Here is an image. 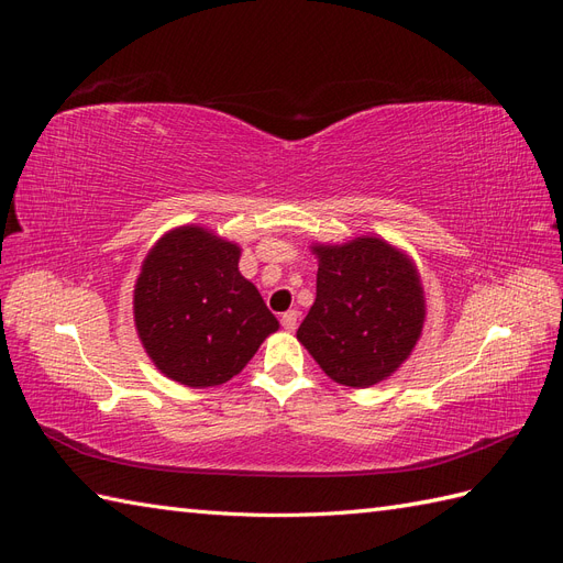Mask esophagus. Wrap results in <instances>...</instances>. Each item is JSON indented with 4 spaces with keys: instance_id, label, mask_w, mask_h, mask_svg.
Here are the masks:
<instances>
[{
    "instance_id": "1",
    "label": "esophagus",
    "mask_w": 563,
    "mask_h": 563,
    "mask_svg": "<svg viewBox=\"0 0 563 563\" xmlns=\"http://www.w3.org/2000/svg\"><path fill=\"white\" fill-rule=\"evenodd\" d=\"M282 323H284L286 331H294V329L298 327V312H296V310L284 312V314H282Z\"/></svg>"
}]
</instances>
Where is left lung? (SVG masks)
Listing matches in <instances>:
<instances>
[{"mask_svg":"<svg viewBox=\"0 0 563 563\" xmlns=\"http://www.w3.org/2000/svg\"><path fill=\"white\" fill-rule=\"evenodd\" d=\"M317 298L298 340L329 378L371 387L399 368L422 331L418 272L378 236L314 246Z\"/></svg>","mask_w":563,"mask_h":563,"instance_id":"left-lung-1","label":"left lung"}]
</instances>
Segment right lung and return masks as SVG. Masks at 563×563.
<instances>
[{"label":"right lung","instance_id":"right-lung-1","mask_svg":"<svg viewBox=\"0 0 563 563\" xmlns=\"http://www.w3.org/2000/svg\"><path fill=\"white\" fill-rule=\"evenodd\" d=\"M240 246L203 228L164 234L135 282V329L150 360L187 387L223 385L279 329L240 275Z\"/></svg>","mask_w":563,"mask_h":563}]
</instances>
